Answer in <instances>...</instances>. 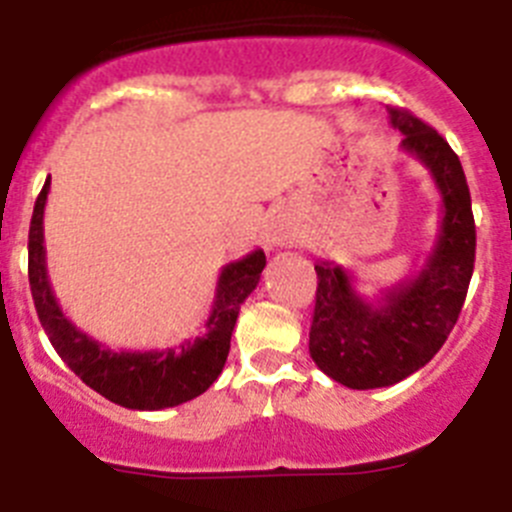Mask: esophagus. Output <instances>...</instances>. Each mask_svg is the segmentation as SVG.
<instances>
[{"instance_id":"esophagus-1","label":"esophagus","mask_w":512,"mask_h":512,"mask_svg":"<svg viewBox=\"0 0 512 512\" xmlns=\"http://www.w3.org/2000/svg\"><path fill=\"white\" fill-rule=\"evenodd\" d=\"M266 241L271 246H292L297 241V228L284 217H274L266 228Z\"/></svg>"}]
</instances>
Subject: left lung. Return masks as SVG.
Listing matches in <instances>:
<instances>
[{
  "label": "left lung",
  "mask_w": 512,
  "mask_h": 512,
  "mask_svg": "<svg viewBox=\"0 0 512 512\" xmlns=\"http://www.w3.org/2000/svg\"><path fill=\"white\" fill-rule=\"evenodd\" d=\"M400 148L431 171L441 194V223L423 269L382 289L377 302L356 292L354 274L318 261V292L310 325V356L320 372L351 390L402 382L446 343L467 300L474 271L472 197L461 161L446 140L400 107H387Z\"/></svg>",
  "instance_id": "8db88e82"
}]
</instances>
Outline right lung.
<instances>
[{
  "label": "right lung",
  "instance_id": "add662e5",
  "mask_svg": "<svg viewBox=\"0 0 512 512\" xmlns=\"http://www.w3.org/2000/svg\"><path fill=\"white\" fill-rule=\"evenodd\" d=\"M51 182L43 184L30 220L27 238V277L33 289V302L43 330L51 338L71 372L89 384L94 392L115 405L130 410H164L200 397L223 372L230 351L235 320L246 297L251 295L266 266L261 248L238 261L223 266L217 277L215 302L205 333L174 348L158 351H112L110 346L81 333L58 307L48 279L43 243V212Z\"/></svg>",
  "mask_w": 512,
  "mask_h": 512
}]
</instances>
